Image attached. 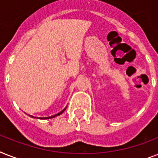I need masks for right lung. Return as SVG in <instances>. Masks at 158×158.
Wrapping results in <instances>:
<instances>
[{"instance_id": "add662e5", "label": "right lung", "mask_w": 158, "mask_h": 158, "mask_svg": "<svg viewBox=\"0 0 158 158\" xmlns=\"http://www.w3.org/2000/svg\"><path fill=\"white\" fill-rule=\"evenodd\" d=\"M65 109H66V107L64 108V109H63V110H62L61 111H60V112L57 113V114H56V115H51V116H48V117H35V118H37V119H40V120H46V119H52V118H54V117H56V116H57V115H60V114H62V113L64 112V110H65ZM29 115L30 117L34 118V116H33V115Z\"/></svg>"}]
</instances>
